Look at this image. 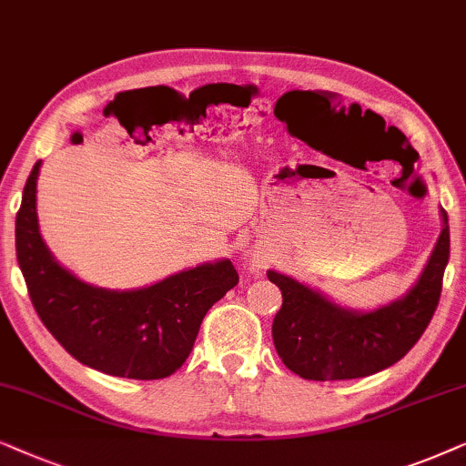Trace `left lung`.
I'll list each match as a JSON object with an SVG mask.
<instances>
[{
	"mask_svg": "<svg viewBox=\"0 0 466 466\" xmlns=\"http://www.w3.org/2000/svg\"><path fill=\"white\" fill-rule=\"evenodd\" d=\"M420 281L405 298L370 313L347 311L307 285L268 270L283 305L272 321L279 358L291 373L311 381L369 377L392 367L418 343L437 311L450 259L448 213Z\"/></svg>",
	"mask_w": 466,
	"mask_h": 466,
	"instance_id": "left-lung-1",
	"label": "left lung"
}]
</instances>
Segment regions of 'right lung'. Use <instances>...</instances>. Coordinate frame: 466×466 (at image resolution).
Instances as JSON below:
<instances>
[{
	"instance_id": "1",
	"label": "right lung",
	"mask_w": 466,
	"mask_h": 466,
	"mask_svg": "<svg viewBox=\"0 0 466 466\" xmlns=\"http://www.w3.org/2000/svg\"><path fill=\"white\" fill-rule=\"evenodd\" d=\"M40 164L16 213V259L42 324L72 358L106 375L145 381L172 375L194 350L208 309L238 283L234 264H202L134 291L83 283L55 262L40 237Z\"/></svg>"
}]
</instances>
